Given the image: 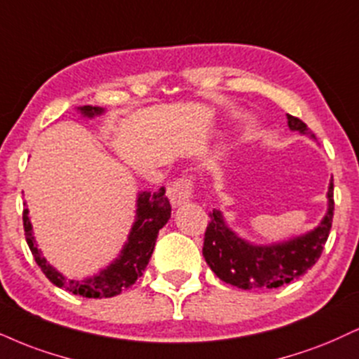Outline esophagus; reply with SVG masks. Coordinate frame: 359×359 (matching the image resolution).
<instances>
[{
    "label": "esophagus",
    "instance_id": "obj_1",
    "mask_svg": "<svg viewBox=\"0 0 359 359\" xmlns=\"http://www.w3.org/2000/svg\"><path fill=\"white\" fill-rule=\"evenodd\" d=\"M167 196L174 207L187 204L194 197V182L191 177H180V179L174 180V182L168 185Z\"/></svg>",
    "mask_w": 359,
    "mask_h": 359
}]
</instances>
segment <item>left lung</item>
<instances>
[{"instance_id": "8db88e82", "label": "left lung", "mask_w": 359, "mask_h": 359, "mask_svg": "<svg viewBox=\"0 0 359 359\" xmlns=\"http://www.w3.org/2000/svg\"><path fill=\"white\" fill-rule=\"evenodd\" d=\"M291 130L313 137L308 125L296 116L287 115ZM332 180L327 187V212L318 227L303 236L269 245L250 244L239 237L224 221L221 210L209 214L205 229V262L219 279L241 289H273L289 284L308 273L321 256L332 224Z\"/></svg>"}]
</instances>
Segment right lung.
I'll return each mask as SVG.
<instances>
[{
    "label": "right lung",
    "mask_w": 359,
    "mask_h": 359,
    "mask_svg": "<svg viewBox=\"0 0 359 359\" xmlns=\"http://www.w3.org/2000/svg\"><path fill=\"white\" fill-rule=\"evenodd\" d=\"M79 111L83 116L93 118L102 115V107L85 105L79 107ZM172 207L165 197V189L161 187L157 192H140L137 197L135 222L130 229V234L125 245L120 250L118 257L109 264L100 273L85 278L81 280L68 279L62 273L43 257L41 250L38 249L36 241L33 236V226L28 217V209L23 210V227L27 243L32 250L34 261L41 267L43 274L48 278L55 286L67 289V291L83 297H114L135 284L137 278H140L152 257L155 241H157L158 231L165 226L170 219Z\"/></svg>",
    "instance_id": "1"
}]
</instances>
